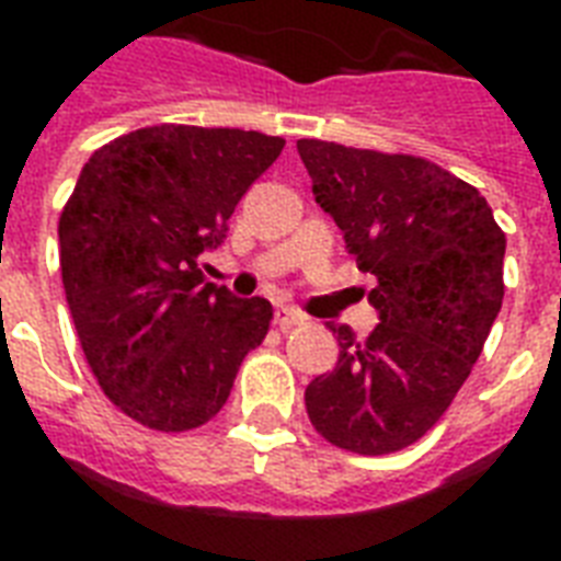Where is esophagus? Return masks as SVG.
Returning a JSON list of instances; mask_svg holds the SVG:
<instances>
[{
  "label": "esophagus",
  "instance_id": "esophagus-1",
  "mask_svg": "<svg viewBox=\"0 0 561 561\" xmlns=\"http://www.w3.org/2000/svg\"><path fill=\"white\" fill-rule=\"evenodd\" d=\"M273 320H276V325H279L282 332H290V329H297V325L306 323L308 317L299 314L297 308L282 306V308H276V314H273Z\"/></svg>",
  "mask_w": 561,
  "mask_h": 561
}]
</instances>
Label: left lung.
Returning a JSON list of instances; mask_svg holds the SVG:
<instances>
[{"label":"left lung","mask_w":561,"mask_h":561,"mask_svg":"<svg viewBox=\"0 0 561 561\" xmlns=\"http://www.w3.org/2000/svg\"><path fill=\"white\" fill-rule=\"evenodd\" d=\"M311 192L364 273L378 325L355 341L332 325L341 355L306 387L317 434L355 454L408 448L439 422L504 299L506 236L486 197L408 153L299 139Z\"/></svg>","instance_id":"left-lung-1"}]
</instances>
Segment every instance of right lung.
I'll return each instance as SVG.
<instances>
[{"instance_id": "1", "label": "right lung", "mask_w": 561, "mask_h": 561, "mask_svg": "<svg viewBox=\"0 0 561 561\" xmlns=\"http://www.w3.org/2000/svg\"><path fill=\"white\" fill-rule=\"evenodd\" d=\"M285 148L238 127L157 125L92 153L60 215V273L83 355L122 413L192 431L267 334V299L201 285L197 255Z\"/></svg>"}]
</instances>
